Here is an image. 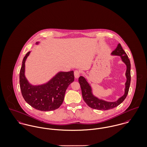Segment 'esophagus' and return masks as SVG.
I'll list each match as a JSON object with an SVG mask.
<instances>
[{"label": "esophagus", "instance_id": "34e87169", "mask_svg": "<svg viewBox=\"0 0 147 147\" xmlns=\"http://www.w3.org/2000/svg\"><path fill=\"white\" fill-rule=\"evenodd\" d=\"M74 74V77L76 78H78L79 76H80V71L78 70H75Z\"/></svg>", "mask_w": 147, "mask_h": 147}]
</instances>
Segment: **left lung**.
I'll list each match as a JSON object with an SVG mask.
<instances>
[{"label":"left lung","instance_id":"1","mask_svg":"<svg viewBox=\"0 0 147 147\" xmlns=\"http://www.w3.org/2000/svg\"><path fill=\"white\" fill-rule=\"evenodd\" d=\"M111 55L119 56L121 59V61L126 65V70L125 72V76L126 80L125 83L124 94L115 101H107L101 99L93 94L92 88L87 79L85 77L80 76L78 80L82 90L83 98L87 105L92 109H97L99 110H107L112 109L117 107L124 101L127 95L131 81V64L130 60L124 50L123 49L120 44L117 45V47L111 53Z\"/></svg>","mask_w":147,"mask_h":147}]
</instances>
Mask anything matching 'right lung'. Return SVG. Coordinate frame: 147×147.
<instances>
[{"label":"right lung","instance_id":"1","mask_svg":"<svg viewBox=\"0 0 147 147\" xmlns=\"http://www.w3.org/2000/svg\"><path fill=\"white\" fill-rule=\"evenodd\" d=\"M40 42H36L38 45ZM31 51L23 57L20 73V84L23 97L34 109L42 111H53L63 103L67 89L74 80V71H59L45 83L33 85L25 76V63Z\"/></svg>","mask_w":147,"mask_h":147}]
</instances>
